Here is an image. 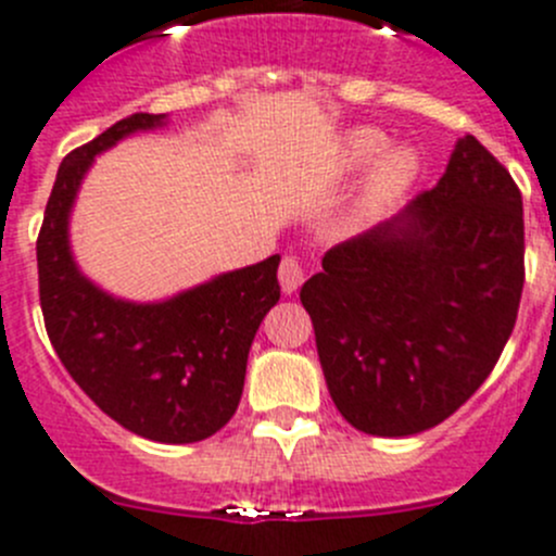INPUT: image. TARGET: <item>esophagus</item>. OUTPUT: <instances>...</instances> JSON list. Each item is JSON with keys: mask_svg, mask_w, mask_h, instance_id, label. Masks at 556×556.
I'll list each match as a JSON object with an SVG mask.
<instances>
[{"mask_svg": "<svg viewBox=\"0 0 556 556\" xmlns=\"http://www.w3.org/2000/svg\"><path fill=\"white\" fill-rule=\"evenodd\" d=\"M304 266L299 257H293V254H288V257H282V263H279V285H282V293H295V290L302 288L304 282Z\"/></svg>", "mask_w": 556, "mask_h": 556, "instance_id": "esophagus-1", "label": "esophagus"}]
</instances>
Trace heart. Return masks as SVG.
<instances>
[{
  "label": "heart",
  "instance_id": "1",
  "mask_svg": "<svg viewBox=\"0 0 556 556\" xmlns=\"http://www.w3.org/2000/svg\"><path fill=\"white\" fill-rule=\"evenodd\" d=\"M383 148H387V137L378 128H356V131H351L349 137L342 139L340 167H362L370 159H376ZM414 175H417V155L412 150L395 148L378 155V161L367 173L365 184H362L354 207H351L349 225H362V222L372 219L383 205H389L401 191L408 189Z\"/></svg>",
  "mask_w": 556,
  "mask_h": 556
}]
</instances>
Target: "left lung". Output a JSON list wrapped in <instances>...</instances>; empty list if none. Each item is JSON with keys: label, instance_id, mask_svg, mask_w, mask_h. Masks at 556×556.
I'll return each mask as SVG.
<instances>
[{"label": "left lung", "instance_id": "left-lung-1", "mask_svg": "<svg viewBox=\"0 0 556 556\" xmlns=\"http://www.w3.org/2000/svg\"><path fill=\"white\" fill-rule=\"evenodd\" d=\"M521 290V191L469 134L433 189L304 282L337 412L370 435L444 422L500 362Z\"/></svg>", "mask_w": 556, "mask_h": 556}]
</instances>
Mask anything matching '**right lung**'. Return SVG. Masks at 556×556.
Segmentation results:
<instances>
[{
  "instance_id": "1",
  "label": "right lung",
  "mask_w": 556,
  "mask_h": 556,
  "mask_svg": "<svg viewBox=\"0 0 556 556\" xmlns=\"http://www.w3.org/2000/svg\"><path fill=\"white\" fill-rule=\"evenodd\" d=\"M164 117L131 114L62 159L38 236L40 309L60 362L103 414L150 442L191 444L236 414L254 331L279 302V254L167 302L134 304L92 285L67 241L92 159Z\"/></svg>"
}]
</instances>
